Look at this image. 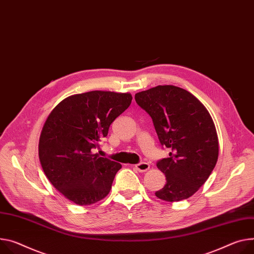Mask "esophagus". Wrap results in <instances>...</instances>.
<instances>
[{
  "instance_id": "34e87169",
  "label": "esophagus",
  "mask_w": 254,
  "mask_h": 254,
  "mask_svg": "<svg viewBox=\"0 0 254 254\" xmlns=\"http://www.w3.org/2000/svg\"><path fill=\"white\" fill-rule=\"evenodd\" d=\"M135 168L139 172H146L147 170L150 169V164L146 163V162H141V163L135 164Z\"/></svg>"
}]
</instances>
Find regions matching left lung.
<instances>
[{"mask_svg":"<svg viewBox=\"0 0 254 254\" xmlns=\"http://www.w3.org/2000/svg\"><path fill=\"white\" fill-rule=\"evenodd\" d=\"M134 99L151 117L161 146L171 150L157 162L166 184L156 196L166 201L189 198L218 161V134L209 111L189 91L172 85L139 92Z\"/></svg>","mask_w":254,"mask_h":254,"instance_id":"obj_1","label":"left lung"}]
</instances>
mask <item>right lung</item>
I'll list each match as a JSON object with an SVG mask.
<instances>
[{"mask_svg": "<svg viewBox=\"0 0 254 254\" xmlns=\"http://www.w3.org/2000/svg\"><path fill=\"white\" fill-rule=\"evenodd\" d=\"M131 99L129 93L91 91L66 97L49 115L39 139L40 164L68 200L88 205L109 193L122 165L93 150Z\"/></svg>", "mask_w": 254, "mask_h": 254, "instance_id": "right-lung-1", "label": "right lung"}]
</instances>
